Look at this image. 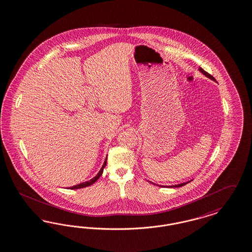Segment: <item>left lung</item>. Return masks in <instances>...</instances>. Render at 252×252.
Masks as SVG:
<instances>
[{
  "instance_id": "1",
  "label": "left lung",
  "mask_w": 252,
  "mask_h": 252,
  "mask_svg": "<svg viewBox=\"0 0 252 252\" xmlns=\"http://www.w3.org/2000/svg\"><path fill=\"white\" fill-rule=\"evenodd\" d=\"M198 70H199L201 73H203L205 76L210 78L211 80H214V81H216V79H215L214 77L212 76L211 74H209L208 72H206V71H205L203 68L199 67V68H198ZM188 183H189V182H187V183H183V184H180V185H176V186H166V187H171V188H174V187H175V188L176 187H181V186H186V184H188Z\"/></svg>"
}]
</instances>
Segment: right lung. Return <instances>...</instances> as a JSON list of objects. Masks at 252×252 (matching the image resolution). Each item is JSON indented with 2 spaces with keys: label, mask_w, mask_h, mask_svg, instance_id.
Here are the masks:
<instances>
[{
  "label": "right lung",
  "mask_w": 252,
  "mask_h": 252,
  "mask_svg": "<svg viewBox=\"0 0 252 252\" xmlns=\"http://www.w3.org/2000/svg\"><path fill=\"white\" fill-rule=\"evenodd\" d=\"M106 162H107V157L105 158V161H104V163L102 164V166H101V168H100V170L98 171V174L95 176L94 178H92L91 180H89L88 182H85V183H82V184H79V185H76V186H71V187H68V189H79V188H84V187H87V186H91V185H93L97 180H98V178L101 176L102 174V172H103V168L105 167V165H106Z\"/></svg>",
  "instance_id": "1"
}]
</instances>
